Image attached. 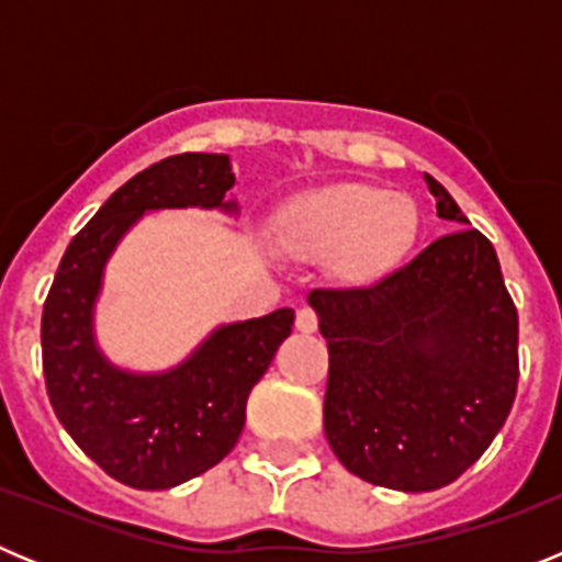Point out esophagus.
<instances>
[{
  "instance_id": "esophagus-1",
  "label": "esophagus",
  "mask_w": 562,
  "mask_h": 562,
  "mask_svg": "<svg viewBox=\"0 0 562 562\" xmlns=\"http://www.w3.org/2000/svg\"><path fill=\"white\" fill-rule=\"evenodd\" d=\"M295 326H297V331H304V335H312V331L317 329L315 310H310V306H304V310H297Z\"/></svg>"
}]
</instances>
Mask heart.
<instances>
[{
	"label": "heart",
	"mask_w": 562,
	"mask_h": 562,
	"mask_svg": "<svg viewBox=\"0 0 562 562\" xmlns=\"http://www.w3.org/2000/svg\"><path fill=\"white\" fill-rule=\"evenodd\" d=\"M419 211L402 193L366 182L317 188L286 202L276 216V238L301 261H324L340 281L376 284L414 250Z\"/></svg>",
	"instance_id": "heart-1"
}]
</instances>
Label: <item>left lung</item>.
Returning <instances> with one entry per match:
<instances>
[{"label": "left lung", "instance_id": "8db88e82", "mask_svg": "<svg viewBox=\"0 0 562 562\" xmlns=\"http://www.w3.org/2000/svg\"><path fill=\"white\" fill-rule=\"evenodd\" d=\"M461 225L362 290H312L329 346L324 430L349 473L402 493L459 479L518 391V310L490 238L425 173Z\"/></svg>", "mask_w": 562, "mask_h": 562}]
</instances>
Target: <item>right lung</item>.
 Masks as SVG:
<instances>
[{
  "label": "right lung",
  "instance_id": "1",
  "mask_svg": "<svg viewBox=\"0 0 562 562\" xmlns=\"http://www.w3.org/2000/svg\"><path fill=\"white\" fill-rule=\"evenodd\" d=\"M233 177L227 154H173L121 186L69 241L42 315L49 405L78 448L121 484L168 490L220 464L245 428L247 396L290 337L295 312L220 326L177 369L132 374L106 360L92 315L103 267L146 211L220 207Z\"/></svg>",
  "mask_w": 562,
  "mask_h": 562
}]
</instances>
